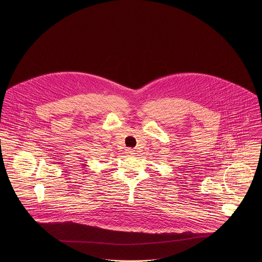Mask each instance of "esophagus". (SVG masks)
Masks as SVG:
<instances>
[{"instance_id": "34e87169", "label": "esophagus", "mask_w": 262, "mask_h": 262, "mask_svg": "<svg viewBox=\"0 0 262 262\" xmlns=\"http://www.w3.org/2000/svg\"><path fill=\"white\" fill-rule=\"evenodd\" d=\"M126 154H127V155H135V151L134 150H132V149H127L126 150Z\"/></svg>"}]
</instances>
